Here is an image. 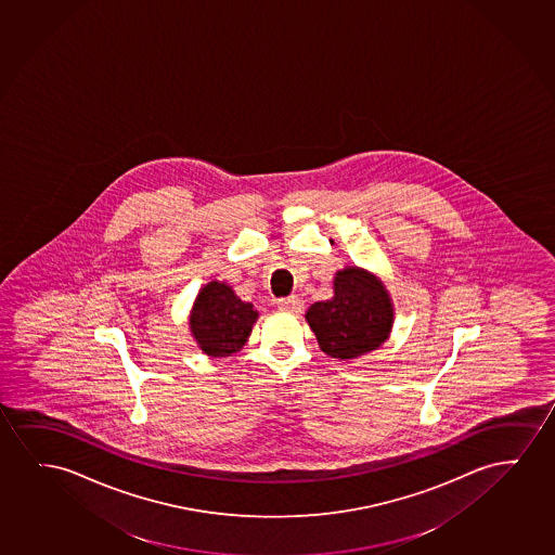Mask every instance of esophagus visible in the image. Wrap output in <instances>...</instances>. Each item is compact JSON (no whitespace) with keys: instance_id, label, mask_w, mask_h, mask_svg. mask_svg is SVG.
I'll return each mask as SVG.
<instances>
[{"instance_id":"34e87169","label":"esophagus","mask_w":555,"mask_h":555,"mask_svg":"<svg viewBox=\"0 0 555 555\" xmlns=\"http://www.w3.org/2000/svg\"><path fill=\"white\" fill-rule=\"evenodd\" d=\"M302 306H305V302L298 297L280 298V300H278V308L285 310V312H300Z\"/></svg>"}]
</instances>
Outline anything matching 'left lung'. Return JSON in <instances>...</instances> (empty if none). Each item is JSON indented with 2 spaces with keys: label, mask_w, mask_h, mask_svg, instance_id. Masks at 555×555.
<instances>
[{
  "label": "left lung",
  "mask_w": 555,
  "mask_h": 555,
  "mask_svg": "<svg viewBox=\"0 0 555 555\" xmlns=\"http://www.w3.org/2000/svg\"><path fill=\"white\" fill-rule=\"evenodd\" d=\"M321 350L336 360H353L388 338L393 312L388 293L375 275L360 268L336 273L335 297L306 312Z\"/></svg>",
  "instance_id": "1"
}]
</instances>
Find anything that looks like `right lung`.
Listing matches in <instances>:
<instances>
[{
	"label": "right lung",
	"mask_w": 555,
	"mask_h": 555,
	"mask_svg": "<svg viewBox=\"0 0 555 555\" xmlns=\"http://www.w3.org/2000/svg\"><path fill=\"white\" fill-rule=\"evenodd\" d=\"M257 318L253 305L235 297L224 283L211 282L195 298L190 328L207 356L227 358L242 348Z\"/></svg>",
	"instance_id": "obj_1"
}]
</instances>
